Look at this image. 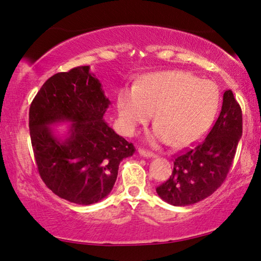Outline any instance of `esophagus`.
<instances>
[{
    "label": "esophagus",
    "instance_id": "obj_1",
    "mask_svg": "<svg viewBox=\"0 0 261 261\" xmlns=\"http://www.w3.org/2000/svg\"><path fill=\"white\" fill-rule=\"evenodd\" d=\"M139 154L143 156V158H147V159H150V158H155V154L151 153V151H148L146 149H143V148H140L139 149Z\"/></svg>",
    "mask_w": 261,
    "mask_h": 261
}]
</instances>
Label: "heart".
I'll return each mask as SVG.
<instances>
[{
    "label": "heart",
    "mask_w": 261,
    "mask_h": 261,
    "mask_svg": "<svg viewBox=\"0 0 261 261\" xmlns=\"http://www.w3.org/2000/svg\"><path fill=\"white\" fill-rule=\"evenodd\" d=\"M119 117L128 134H134L154 113L150 142L183 148L207 130L219 107V89L211 80L184 71H166L143 77L135 89L119 91Z\"/></svg>",
    "instance_id": "1"
}]
</instances>
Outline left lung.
<instances>
[{"label": "left lung", "mask_w": 261, "mask_h": 261, "mask_svg": "<svg viewBox=\"0 0 261 261\" xmlns=\"http://www.w3.org/2000/svg\"><path fill=\"white\" fill-rule=\"evenodd\" d=\"M242 134V108L232 91H225L222 111L209 134L176 156L170 177L156 188L158 195L175 206L209 197L225 181Z\"/></svg>", "instance_id": "left-lung-1"}]
</instances>
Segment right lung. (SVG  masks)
Masks as SVG:
<instances>
[{
    "mask_svg": "<svg viewBox=\"0 0 261 261\" xmlns=\"http://www.w3.org/2000/svg\"><path fill=\"white\" fill-rule=\"evenodd\" d=\"M111 101L90 66L52 75L29 110L31 144L43 182L61 198L80 205L100 202L113 189L119 164L135 153L133 143L103 120ZM70 122L59 138L50 127Z\"/></svg>",
    "mask_w": 261,
    "mask_h": 261,
    "instance_id": "1",
    "label": "right lung"
}]
</instances>
